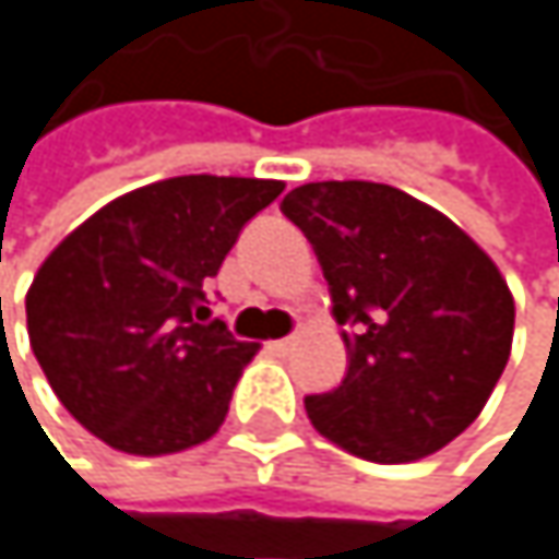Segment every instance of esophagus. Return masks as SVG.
<instances>
[{
    "label": "esophagus",
    "mask_w": 559,
    "mask_h": 559,
    "mask_svg": "<svg viewBox=\"0 0 559 559\" xmlns=\"http://www.w3.org/2000/svg\"><path fill=\"white\" fill-rule=\"evenodd\" d=\"M290 346H294V336H284V340H272V343H269V353H275V356H284V353H290Z\"/></svg>",
    "instance_id": "1"
}]
</instances>
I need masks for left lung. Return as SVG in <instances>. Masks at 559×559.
I'll return each instance as SVG.
<instances>
[{"label":"left lung","instance_id":"1","mask_svg":"<svg viewBox=\"0 0 559 559\" xmlns=\"http://www.w3.org/2000/svg\"><path fill=\"white\" fill-rule=\"evenodd\" d=\"M281 213L313 246L346 326V376L304 397L310 424L372 463H411L460 437L511 353L514 300L496 262L389 183H304Z\"/></svg>","mask_w":559,"mask_h":559}]
</instances>
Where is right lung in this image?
Here are the masks:
<instances>
[{"instance_id": "obj_1", "label": "right lung", "mask_w": 559, "mask_h": 559, "mask_svg": "<svg viewBox=\"0 0 559 559\" xmlns=\"http://www.w3.org/2000/svg\"><path fill=\"white\" fill-rule=\"evenodd\" d=\"M281 190L255 177L158 180L106 203L45 259L25 297L32 349L103 443L162 456L219 430L259 346L197 317L242 226Z\"/></svg>"}]
</instances>
